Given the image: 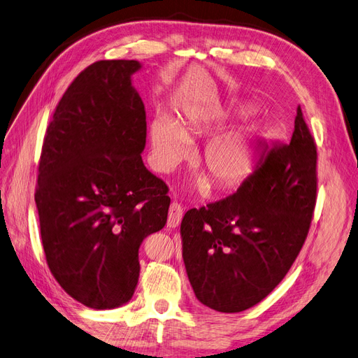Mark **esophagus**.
I'll list each match as a JSON object with an SVG mask.
<instances>
[{"instance_id": "obj_1", "label": "esophagus", "mask_w": 358, "mask_h": 358, "mask_svg": "<svg viewBox=\"0 0 358 358\" xmlns=\"http://www.w3.org/2000/svg\"><path fill=\"white\" fill-rule=\"evenodd\" d=\"M182 218V208L181 205L177 202H172L169 206V214H168V227H178Z\"/></svg>"}]
</instances>
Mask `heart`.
<instances>
[{
	"instance_id": "heart-1",
	"label": "heart",
	"mask_w": 358,
	"mask_h": 358,
	"mask_svg": "<svg viewBox=\"0 0 358 358\" xmlns=\"http://www.w3.org/2000/svg\"><path fill=\"white\" fill-rule=\"evenodd\" d=\"M214 116L205 113H186L176 122L157 116L150 124V147L153 165L162 172L176 169L190 152L187 136L210 129ZM257 128L241 126L211 136L202 150L206 171L222 187L235 186L244 180L255 166ZM198 186H208L205 176L196 180Z\"/></svg>"
}]
</instances>
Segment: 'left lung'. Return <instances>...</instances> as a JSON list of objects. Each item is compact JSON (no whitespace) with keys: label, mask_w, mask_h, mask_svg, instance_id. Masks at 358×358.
<instances>
[{"label":"left lung","mask_w":358,"mask_h":358,"mask_svg":"<svg viewBox=\"0 0 358 358\" xmlns=\"http://www.w3.org/2000/svg\"><path fill=\"white\" fill-rule=\"evenodd\" d=\"M315 199L317 147L299 107L290 143L264 145L234 194L184 214L182 260L198 301L227 314L263 301L302 250Z\"/></svg>","instance_id":"8db88e82"}]
</instances>
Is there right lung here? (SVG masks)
Segmentation results:
<instances>
[{"instance_id": "right-lung-1", "label": "right lung", "mask_w": 358, "mask_h": 358, "mask_svg": "<svg viewBox=\"0 0 358 358\" xmlns=\"http://www.w3.org/2000/svg\"><path fill=\"white\" fill-rule=\"evenodd\" d=\"M138 61L80 73L44 136L36 203L45 260L64 290L94 309L131 301L138 250L166 224V184L143 162L147 122L132 86Z\"/></svg>"}]
</instances>
